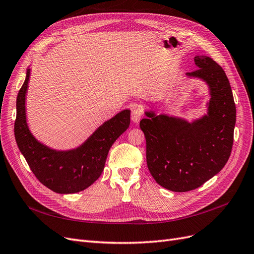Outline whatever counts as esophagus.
Wrapping results in <instances>:
<instances>
[{"mask_svg": "<svg viewBox=\"0 0 254 254\" xmlns=\"http://www.w3.org/2000/svg\"><path fill=\"white\" fill-rule=\"evenodd\" d=\"M142 115H143V113H142V111L140 109H139V108H133L132 109V113H130V118H132L133 122L137 124V122L140 121Z\"/></svg>", "mask_w": 254, "mask_h": 254, "instance_id": "obj_1", "label": "esophagus"}]
</instances>
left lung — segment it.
I'll return each mask as SVG.
<instances>
[{
	"label": "left lung",
	"mask_w": 254,
	"mask_h": 254,
	"mask_svg": "<svg viewBox=\"0 0 254 254\" xmlns=\"http://www.w3.org/2000/svg\"><path fill=\"white\" fill-rule=\"evenodd\" d=\"M198 68L187 72L210 88L207 115L193 122L145 112L140 128L146 141V165L161 187L188 192L216 175L230 157L236 120L232 89L222 66L196 56Z\"/></svg>",
	"instance_id": "obj_1"
}]
</instances>
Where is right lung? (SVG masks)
I'll return each instance as SVG.
<instances>
[{
    "label": "right lung",
    "mask_w": 254,
    "mask_h": 254,
    "mask_svg": "<svg viewBox=\"0 0 254 254\" xmlns=\"http://www.w3.org/2000/svg\"><path fill=\"white\" fill-rule=\"evenodd\" d=\"M30 69L17 97L14 137L19 150L35 176L48 189L60 194L85 190L100 177L109 151L129 127V110L118 113L98 127L87 140L69 151H56L39 142L26 122L25 96Z\"/></svg>",
    "instance_id": "obj_1"
}]
</instances>
